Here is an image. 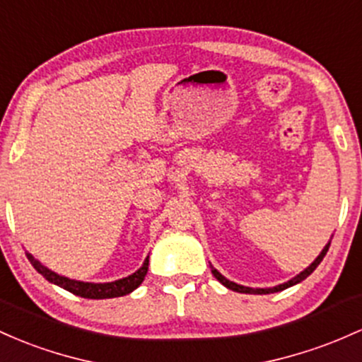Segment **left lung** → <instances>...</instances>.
<instances>
[{"label": "left lung", "mask_w": 362, "mask_h": 362, "mask_svg": "<svg viewBox=\"0 0 362 362\" xmlns=\"http://www.w3.org/2000/svg\"><path fill=\"white\" fill-rule=\"evenodd\" d=\"M328 247H329V242H328L327 245H325L323 251H321L320 256H317L316 259H315V263L309 266V268H305L303 273H299V275H297L296 278H292V280L285 281V284H281V285H276V287H273V288H251V287H242V285H237V284H233V281L226 280V278L221 276L220 273H218L214 268H211V273L214 275V278H216V280L220 281V284H223L226 288H230V291H235V292H240V293H273V292H280V291H285V288L292 287V285L299 284V281L305 280V278L311 275V273L315 272V269L317 268V264H320L321 261H323L325 254L328 252Z\"/></svg>", "instance_id": "left-lung-1"}]
</instances>
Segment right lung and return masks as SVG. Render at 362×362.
Returning <instances> with one entry per match:
<instances>
[{"instance_id": "1", "label": "right lung", "mask_w": 362, "mask_h": 362, "mask_svg": "<svg viewBox=\"0 0 362 362\" xmlns=\"http://www.w3.org/2000/svg\"><path fill=\"white\" fill-rule=\"evenodd\" d=\"M27 257H29L30 264H33L47 281H51V284L58 285V287L75 293V296L84 297V299H113V297L127 296V293L136 291L139 285L142 284L149 266V257H146L142 268H139L137 272L132 273L130 276L122 278V280H117V281H110V284H86V281L70 280V278L57 275V273L51 272V269H47L46 266L39 263L37 259H34L30 254H27Z\"/></svg>"}]
</instances>
